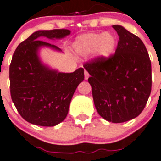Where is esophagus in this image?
Returning a JSON list of instances; mask_svg holds the SVG:
<instances>
[{
    "instance_id": "34e87169",
    "label": "esophagus",
    "mask_w": 161,
    "mask_h": 161,
    "mask_svg": "<svg viewBox=\"0 0 161 161\" xmlns=\"http://www.w3.org/2000/svg\"><path fill=\"white\" fill-rule=\"evenodd\" d=\"M84 75H85V79H86V80H87L88 78L90 77L89 73H88V72L86 71V70H85V72H84Z\"/></svg>"
}]
</instances>
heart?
I'll return each mask as SVG.
<instances>
[{
	"mask_svg": "<svg viewBox=\"0 0 161 161\" xmlns=\"http://www.w3.org/2000/svg\"><path fill=\"white\" fill-rule=\"evenodd\" d=\"M117 39L109 32H89L81 35L73 43L74 51L81 56H87L94 52L98 58H109L114 53Z\"/></svg>",
	"mask_w": 161,
	"mask_h": 161,
	"instance_id": "heart-1",
	"label": "heart"
}]
</instances>
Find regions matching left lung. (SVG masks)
<instances>
[{
  "mask_svg": "<svg viewBox=\"0 0 161 161\" xmlns=\"http://www.w3.org/2000/svg\"><path fill=\"white\" fill-rule=\"evenodd\" d=\"M119 36L118 47L109 58L86 63L91 75L93 99L102 118L121 123L136 118L149 97L152 68L142 40L121 25H113Z\"/></svg>",
  "mask_w": 161,
  "mask_h": 161,
  "instance_id": "left-lung-1",
  "label": "left lung"
}]
</instances>
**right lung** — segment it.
Here are the masks:
<instances>
[{"label": "right lung", "mask_w": 161, "mask_h": 161, "mask_svg": "<svg viewBox=\"0 0 161 161\" xmlns=\"http://www.w3.org/2000/svg\"><path fill=\"white\" fill-rule=\"evenodd\" d=\"M70 34V30H39L18 45L9 67L12 100L20 116L28 122L40 126H55L68 114L73 94L84 80V69L63 73L41 61L42 47L62 50L42 38L59 40Z\"/></svg>", "instance_id": "right-lung-1"}]
</instances>
